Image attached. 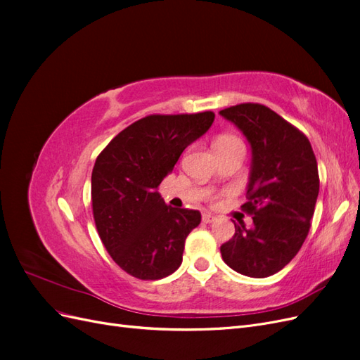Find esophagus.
I'll list each match as a JSON object with an SVG mask.
<instances>
[{"label":"esophagus","instance_id":"obj_1","mask_svg":"<svg viewBox=\"0 0 360 360\" xmlns=\"http://www.w3.org/2000/svg\"><path fill=\"white\" fill-rule=\"evenodd\" d=\"M213 221H216V216H214V214H212V213H209V212L202 213V222L210 224V222H213Z\"/></svg>","mask_w":360,"mask_h":360}]
</instances>
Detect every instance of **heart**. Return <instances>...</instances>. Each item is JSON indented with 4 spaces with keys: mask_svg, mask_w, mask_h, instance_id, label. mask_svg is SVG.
<instances>
[{
    "mask_svg": "<svg viewBox=\"0 0 360 360\" xmlns=\"http://www.w3.org/2000/svg\"><path fill=\"white\" fill-rule=\"evenodd\" d=\"M233 141H238V139L234 136H230V135H224L221 138H217L214 143H233Z\"/></svg>",
    "mask_w": 360,
    "mask_h": 360,
    "instance_id": "1",
    "label": "heart"
}]
</instances>
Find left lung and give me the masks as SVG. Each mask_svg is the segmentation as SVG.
<instances>
[{
    "label": "left lung",
    "instance_id": "1",
    "mask_svg": "<svg viewBox=\"0 0 360 360\" xmlns=\"http://www.w3.org/2000/svg\"><path fill=\"white\" fill-rule=\"evenodd\" d=\"M246 136L252 150L248 201L252 225L234 222L222 259L237 274L267 278L296 257L307 238L320 191L317 159L309 139L270 108L240 103L219 111Z\"/></svg>",
    "mask_w": 360,
    "mask_h": 360
}]
</instances>
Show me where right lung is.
Segmentation results:
<instances>
[{
  "label": "right lung",
  "mask_w": 360,
  "mask_h": 360,
  "mask_svg": "<svg viewBox=\"0 0 360 360\" xmlns=\"http://www.w3.org/2000/svg\"><path fill=\"white\" fill-rule=\"evenodd\" d=\"M212 111L148 115L122 130L97 156L91 201L97 233L126 274L156 281L176 271L198 210L167 205L159 184L183 150L210 129Z\"/></svg>",
  "instance_id": "right-lung-1"
}]
</instances>
